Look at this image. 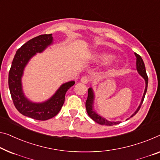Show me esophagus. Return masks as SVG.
Returning a JSON list of instances; mask_svg holds the SVG:
<instances>
[{
  "mask_svg": "<svg viewBox=\"0 0 160 160\" xmlns=\"http://www.w3.org/2000/svg\"><path fill=\"white\" fill-rule=\"evenodd\" d=\"M80 81L82 83H84V84H87V83L89 82V78L86 77V76H83V77L81 78Z\"/></svg>",
  "mask_w": 160,
  "mask_h": 160,
  "instance_id": "1",
  "label": "esophagus"
}]
</instances>
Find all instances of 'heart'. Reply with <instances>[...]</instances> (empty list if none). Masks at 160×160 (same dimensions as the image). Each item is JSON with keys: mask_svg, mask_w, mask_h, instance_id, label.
<instances>
[{"mask_svg": "<svg viewBox=\"0 0 160 160\" xmlns=\"http://www.w3.org/2000/svg\"><path fill=\"white\" fill-rule=\"evenodd\" d=\"M111 59V56L108 54H96L93 55V59L95 62H104ZM109 65H112V62L108 63Z\"/></svg>", "mask_w": 160, "mask_h": 160, "instance_id": "obj_1", "label": "heart"}]
</instances>
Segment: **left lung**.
Wrapping results in <instances>:
<instances>
[{"instance_id": "1", "label": "left lung", "mask_w": 160, "mask_h": 160, "mask_svg": "<svg viewBox=\"0 0 160 160\" xmlns=\"http://www.w3.org/2000/svg\"><path fill=\"white\" fill-rule=\"evenodd\" d=\"M134 54H135L136 57H137V72H139V75H141L142 77L144 79L145 84H146V87H145L144 92V95H143L141 103H140L139 107H138V108L137 109V111H136L134 113H133L132 115L131 116V117H133V116L139 111L140 108H141V106L143 103V101H144L145 95H146V92L147 90V85H148V77H147V75L146 72V69H145V65H144V62H143V59L141 57V56L139 55V54L137 53H134ZM88 98H87L86 102H85V107H86V111H87L88 116H89L92 119V120L95 121L96 123H99V124L106 125V126L116 125V124H118V123H121L120 121H108V120H107V119L103 118L100 115H98V114L96 112L93 110V102H94L93 90H92L91 88H90L89 89H88Z\"/></svg>"}]
</instances>
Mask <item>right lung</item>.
Listing matches in <instances>:
<instances>
[{
  "mask_svg": "<svg viewBox=\"0 0 160 160\" xmlns=\"http://www.w3.org/2000/svg\"><path fill=\"white\" fill-rule=\"evenodd\" d=\"M53 42L52 34H42L30 39L19 48L14 56L8 74V86L13 104L23 116L39 121L48 120L55 116L62 107L67 91L75 81L65 82L55 93L42 103H34L25 96L22 89V78L26 65L32 57L41 53Z\"/></svg>",
  "mask_w": 160,
  "mask_h": 160,
  "instance_id": "obj_1",
  "label": "right lung"
}]
</instances>
